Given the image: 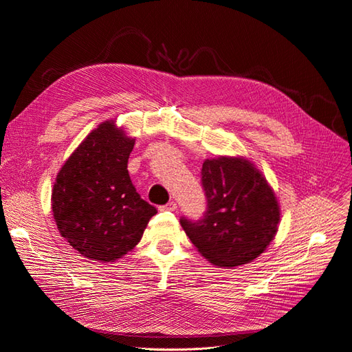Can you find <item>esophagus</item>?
Wrapping results in <instances>:
<instances>
[{
    "instance_id": "34e87169",
    "label": "esophagus",
    "mask_w": 352,
    "mask_h": 352,
    "mask_svg": "<svg viewBox=\"0 0 352 352\" xmlns=\"http://www.w3.org/2000/svg\"><path fill=\"white\" fill-rule=\"evenodd\" d=\"M177 209V203L175 201H169V203H166L165 206H162V210H171V212H174Z\"/></svg>"
}]
</instances>
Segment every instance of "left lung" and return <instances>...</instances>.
<instances>
[{"label":"left lung","mask_w":352,"mask_h":352,"mask_svg":"<svg viewBox=\"0 0 352 352\" xmlns=\"http://www.w3.org/2000/svg\"><path fill=\"white\" fill-rule=\"evenodd\" d=\"M201 184L205 218L181 219L190 241L213 266L253 262L274 241L280 222V206L266 177L244 156H217L203 162Z\"/></svg>","instance_id":"1"}]
</instances>
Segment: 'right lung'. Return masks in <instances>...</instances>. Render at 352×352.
I'll list each match as a JSON object with an SVG mask.
<instances>
[{"label": "right lung", "mask_w": 352, "mask_h": 352, "mask_svg": "<svg viewBox=\"0 0 352 352\" xmlns=\"http://www.w3.org/2000/svg\"><path fill=\"white\" fill-rule=\"evenodd\" d=\"M135 139L107 120L64 162L51 208L61 236L85 258L117 262L139 244L155 206L140 199L127 162Z\"/></svg>", "instance_id": "obj_1"}]
</instances>
